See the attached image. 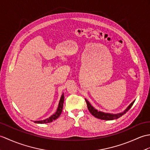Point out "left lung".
Returning <instances> with one entry per match:
<instances>
[{
    "label": "left lung",
    "mask_w": 150,
    "mask_h": 150,
    "mask_svg": "<svg viewBox=\"0 0 150 150\" xmlns=\"http://www.w3.org/2000/svg\"><path fill=\"white\" fill-rule=\"evenodd\" d=\"M85 100L87 103V106H88V109L90 112V113H91L93 116H95V117L98 118V119H100V120H113L117 119V118L122 116L123 114H125L128 110L130 109L135 102L134 100L133 102H132L123 112L114 114H110V113H105V112H101V111H98V110L95 109V108L91 105V103L88 102V100H87L86 99H85Z\"/></svg>",
    "instance_id": "8db88e82"
}]
</instances>
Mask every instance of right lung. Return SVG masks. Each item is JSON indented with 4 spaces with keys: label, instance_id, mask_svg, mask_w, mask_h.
Instances as JSON below:
<instances>
[{
    "label": "right lung",
    "instance_id": "obj_1",
    "mask_svg": "<svg viewBox=\"0 0 150 150\" xmlns=\"http://www.w3.org/2000/svg\"><path fill=\"white\" fill-rule=\"evenodd\" d=\"M64 98V94L62 93V96L61 97L60 101H59V103L57 111H56V112H55V113L54 114H53V115H52V116H51L50 117L47 118V119H46V120H41V121H34V122L36 123H41V124L48 123H50V122H52V121H53L54 120H55L56 119H57V118L59 117V116H60L61 112H62V107H63Z\"/></svg>",
    "mask_w": 150,
    "mask_h": 150
}]
</instances>
